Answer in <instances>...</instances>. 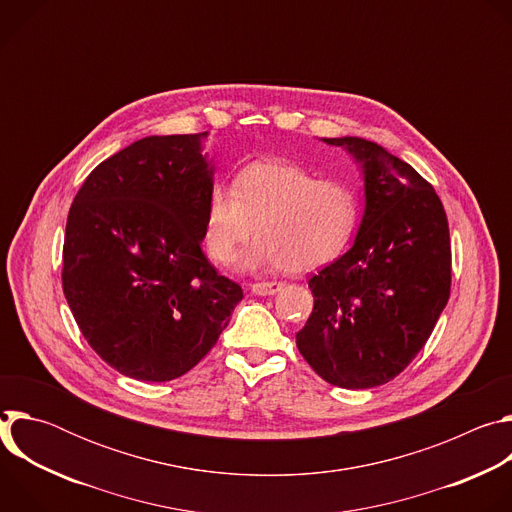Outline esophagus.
Listing matches in <instances>:
<instances>
[{"label":"esophagus","instance_id":"esophagus-1","mask_svg":"<svg viewBox=\"0 0 512 512\" xmlns=\"http://www.w3.org/2000/svg\"><path fill=\"white\" fill-rule=\"evenodd\" d=\"M281 287H283V283H279V281H259V283L249 285L251 294H255V296H273Z\"/></svg>","mask_w":512,"mask_h":512}]
</instances>
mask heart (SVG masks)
Returning a JSON list of instances; mask_svg holds the SVG:
<instances>
[{"mask_svg": "<svg viewBox=\"0 0 512 512\" xmlns=\"http://www.w3.org/2000/svg\"><path fill=\"white\" fill-rule=\"evenodd\" d=\"M358 225L360 200L348 184L287 160H259L239 170L233 188H210L204 245L212 261L227 265L257 231L245 267L314 271L348 249Z\"/></svg>", "mask_w": 512, "mask_h": 512, "instance_id": "b5f03b06", "label": "heart"}]
</instances>
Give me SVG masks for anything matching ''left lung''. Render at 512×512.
I'll return each mask as SVG.
<instances>
[{
  "label": "left lung",
  "mask_w": 512,
  "mask_h": 512,
  "mask_svg": "<svg viewBox=\"0 0 512 512\" xmlns=\"http://www.w3.org/2000/svg\"><path fill=\"white\" fill-rule=\"evenodd\" d=\"M326 141L362 162L367 208L350 251L308 281L314 310L296 344L326 383L371 389L407 369L448 304V216L433 186L381 145Z\"/></svg>",
  "instance_id": "left-lung-1"
}]
</instances>
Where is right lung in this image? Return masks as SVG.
<instances>
[{"label":"right lung","mask_w":512,"mask_h":512,"mask_svg":"<svg viewBox=\"0 0 512 512\" xmlns=\"http://www.w3.org/2000/svg\"><path fill=\"white\" fill-rule=\"evenodd\" d=\"M208 131L143 137L101 162L66 218L62 291L89 346L125 377H182L227 328L243 289L200 249Z\"/></svg>","instance_id":"1"}]
</instances>
